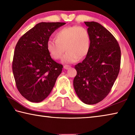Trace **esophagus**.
Wrapping results in <instances>:
<instances>
[{
    "instance_id": "esophagus-1",
    "label": "esophagus",
    "mask_w": 135,
    "mask_h": 135,
    "mask_svg": "<svg viewBox=\"0 0 135 135\" xmlns=\"http://www.w3.org/2000/svg\"><path fill=\"white\" fill-rule=\"evenodd\" d=\"M70 67V66H69V65H65L64 66V69H66V70L68 69V68H69Z\"/></svg>"
}]
</instances>
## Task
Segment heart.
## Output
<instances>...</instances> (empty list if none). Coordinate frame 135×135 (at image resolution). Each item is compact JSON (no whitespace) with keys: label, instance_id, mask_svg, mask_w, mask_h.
<instances>
[{"label":"heart","instance_id":"heart-1","mask_svg":"<svg viewBox=\"0 0 135 135\" xmlns=\"http://www.w3.org/2000/svg\"><path fill=\"white\" fill-rule=\"evenodd\" d=\"M55 39L47 42V49L55 60L62 58L64 64H72L85 57L91 48V37L88 30L81 26H70L62 28L55 34Z\"/></svg>","mask_w":135,"mask_h":135}]
</instances>
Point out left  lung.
Masks as SVG:
<instances>
[{
	"instance_id": "1",
	"label": "left lung",
	"mask_w": 135,
	"mask_h": 135,
	"mask_svg": "<svg viewBox=\"0 0 135 135\" xmlns=\"http://www.w3.org/2000/svg\"><path fill=\"white\" fill-rule=\"evenodd\" d=\"M91 37V48L85 59L74 68L73 86L80 100L89 105L103 100L119 74L120 49L115 37L102 25L84 22Z\"/></svg>"
}]
</instances>
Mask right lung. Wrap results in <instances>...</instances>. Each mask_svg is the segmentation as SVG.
I'll use <instances>...</instances> for the list:
<instances>
[{
  "label": "right lung",
  "mask_w": 135,
  "mask_h": 135,
  "mask_svg": "<svg viewBox=\"0 0 135 135\" xmlns=\"http://www.w3.org/2000/svg\"><path fill=\"white\" fill-rule=\"evenodd\" d=\"M64 22H41L22 36L16 44L13 72L20 93L32 102L44 100L51 93L63 66L47 49L51 34Z\"/></svg>",
  "instance_id": "add662e5"
}]
</instances>
